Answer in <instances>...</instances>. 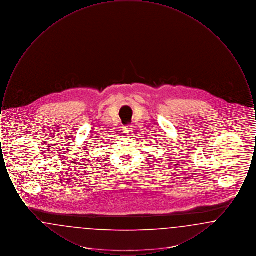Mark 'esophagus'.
I'll use <instances>...</instances> for the list:
<instances>
[{
    "label": "esophagus",
    "mask_w": 256,
    "mask_h": 256,
    "mask_svg": "<svg viewBox=\"0 0 256 256\" xmlns=\"http://www.w3.org/2000/svg\"><path fill=\"white\" fill-rule=\"evenodd\" d=\"M134 126H126V128H124V132L126 134V135H132V134H134Z\"/></svg>",
    "instance_id": "esophagus-1"
}]
</instances>
